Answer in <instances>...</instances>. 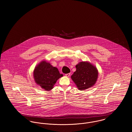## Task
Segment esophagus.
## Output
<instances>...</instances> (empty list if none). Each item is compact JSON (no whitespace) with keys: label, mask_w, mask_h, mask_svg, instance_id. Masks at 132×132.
Masks as SVG:
<instances>
[{"label":"esophagus","mask_w":132,"mask_h":132,"mask_svg":"<svg viewBox=\"0 0 132 132\" xmlns=\"http://www.w3.org/2000/svg\"><path fill=\"white\" fill-rule=\"evenodd\" d=\"M70 73H67V74H65V76H66V77H70Z\"/></svg>","instance_id":"34e87169"}]
</instances>
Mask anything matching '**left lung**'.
Masks as SVG:
<instances>
[{
    "mask_svg": "<svg viewBox=\"0 0 132 132\" xmlns=\"http://www.w3.org/2000/svg\"><path fill=\"white\" fill-rule=\"evenodd\" d=\"M76 70L71 79L80 90H84L94 86L97 82L98 72L97 67L90 62H79L76 65Z\"/></svg>",
    "mask_w": 132,
    "mask_h": 132,
    "instance_id": "left-lung-1",
    "label": "left lung"
}]
</instances>
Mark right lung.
Segmentation results:
<instances>
[{"instance_id":"1","label":"right lung","mask_w":132,"mask_h":132,"mask_svg":"<svg viewBox=\"0 0 132 132\" xmlns=\"http://www.w3.org/2000/svg\"><path fill=\"white\" fill-rule=\"evenodd\" d=\"M35 83L46 91L52 90L56 81L63 77L58 69L46 61L40 62L34 70Z\"/></svg>"}]
</instances>
